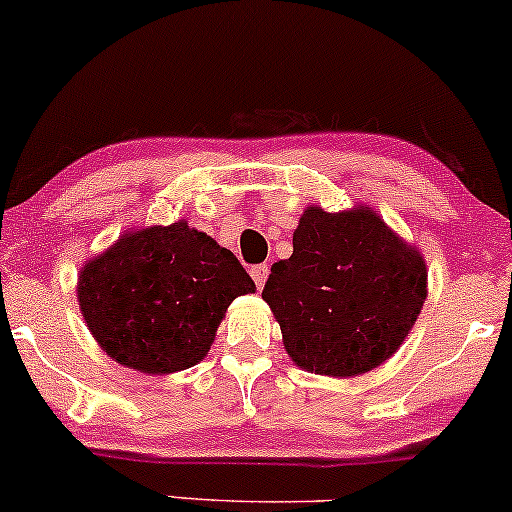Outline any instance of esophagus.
<instances>
[{
	"label": "esophagus",
	"instance_id": "34e87169",
	"mask_svg": "<svg viewBox=\"0 0 512 512\" xmlns=\"http://www.w3.org/2000/svg\"><path fill=\"white\" fill-rule=\"evenodd\" d=\"M268 272H270V268L265 263L254 265V268H251V277H254V282H256L258 289H263L265 280H268Z\"/></svg>",
	"mask_w": 512,
	"mask_h": 512
}]
</instances>
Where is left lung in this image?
Instances as JSON below:
<instances>
[{
    "label": "left lung",
    "instance_id": "8db88e82",
    "mask_svg": "<svg viewBox=\"0 0 512 512\" xmlns=\"http://www.w3.org/2000/svg\"><path fill=\"white\" fill-rule=\"evenodd\" d=\"M428 296L421 251L369 207L303 211L294 254L272 263L263 301L305 371L348 378L397 353Z\"/></svg>",
    "mask_w": 512,
    "mask_h": 512
}]
</instances>
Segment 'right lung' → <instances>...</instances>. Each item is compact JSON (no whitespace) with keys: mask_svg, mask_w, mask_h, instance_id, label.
I'll return each mask as SVG.
<instances>
[{"mask_svg":"<svg viewBox=\"0 0 512 512\" xmlns=\"http://www.w3.org/2000/svg\"><path fill=\"white\" fill-rule=\"evenodd\" d=\"M254 291L232 251L178 221L124 232L86 261L77 301L105 355L162 376L202 362L228 305Z\"/></svg>","mask_w":512,"mask_h":512,"instance_id":"1","label":"right lung"}]
</instances>
